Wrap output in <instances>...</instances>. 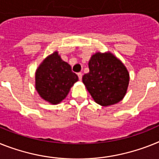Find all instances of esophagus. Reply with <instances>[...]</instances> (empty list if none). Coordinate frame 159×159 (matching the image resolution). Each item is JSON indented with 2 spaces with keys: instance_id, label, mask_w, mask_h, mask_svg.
Listing matches in <instances>:
<instances>
[{
  "instance_id": "esophagus-1",
  "label": "esophagus",
  "mask_w": 159,
  "mask_h": 159,
  "mask_svg": "<svg viewBox=\"0 0 159 159\" xmlns=\"http://www.w3.org/2000/svg\"><path fill=\"white\" fill-rule=\"evenodd\" d=\"M77 76H78V78H79V80L81 81L82 78V73H77Z\"/></svg>"
}]
</instances>
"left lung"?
Here are the masks:
<instances>
[{
	"label": "left lung",
	"mask_w": 159,
	"mask_h": 159,
	"mask_svg": "<svg viewBox=\"0 0 159 159\" xmlns=\"http://www.w3.org/2000/svg\"><path fill=\"white\" fill-rule=\"evenodd\" d=\"M90 72L82 82L98 104L110 106L122 100L127 92L129 74L127 69L111 52H97L89 61Z\"/></svg>",
	"instance_id": "left-lung-1"
}]
</instances>
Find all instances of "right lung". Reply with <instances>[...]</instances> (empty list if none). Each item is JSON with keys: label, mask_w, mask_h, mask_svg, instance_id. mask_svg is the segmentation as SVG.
Wrapping results in <instances>:
<instances>
[{"label": "right lung", "mask_w": 159, "mask_h": 159, "mask_svg": "<svg viewBox=\"0 0 159 159\" xmlns=\"http://www.w3.org/2000/svg\"><path fill=\"white\" fill-rule=\"evenodd\" d=\"M77 81V74L57 52L45 58L35 72V89L43 99L52 104H58L65 99Z\"/></svg>", "instance_id": "add662e5"}]
</instances>
